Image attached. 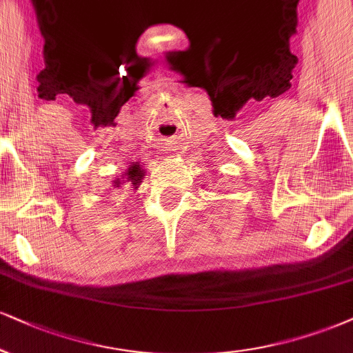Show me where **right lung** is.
Masks as SVG:
<instances>
[{
	"label": "right lung",
	"instance_id": "right-lung-1",
	"mask_svg": "<svg viewBox=\"0 0 353 353\" xmlns=\"http://www.w3.org/2000/svg\"><path fill=\"white\" fill-rule=\"evenodd\" d=\"M142 178H143V168L139 163L132 162V165H129L128 172L123 173L121 178H116L112 186H114L116 190H119L123 185H128V186H132V188L136 190L137 186L142 183Z\"/></svg>",
	"mask_w": 353,
	"mask_h": 353
}]
</instances>
